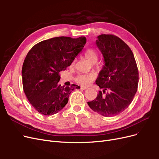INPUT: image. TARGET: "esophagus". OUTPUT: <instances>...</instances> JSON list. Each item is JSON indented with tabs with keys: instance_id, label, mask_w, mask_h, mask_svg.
I'll return each instance as SVG.
<instances>
[{
	"instance_id": "34e87169",
	"label": "esophagus",
	"mask_w": 159,
	"mask_h": 159,
	"mask_svg": "<svg viewBox=\"0 0 159 159\" xmlns=\"http://www.w3.org/2000/svg\"><path fill=\"white\" fill-rule=\"evenodd\" d=\"M81 89H83V90H85V89H87L88 88H86V87H83V86H81V87L80 88Z\"/></svg>"
}]
</instances>
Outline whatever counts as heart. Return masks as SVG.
<instances>
[{
    "mask_svg": "<svg viewBox=\"0 0 159 159\" xmlns=\"http://www.w3.org/2000/svg\"><path fill=\"white\" fill-rule=\"evenodd\" d=\"M84 56L86 59L92 64H95L98 60V54L97 52L94 49L89 48L85 51ZM75 64V60L71 61L70 64L71 67H73ZM95 75L93 74H80L75 78V82L83 86V87H86L88 86L92 81L95 80Z\"/></svg>",
    "mask_w": 159,
    "mask_h": 159,
    "instance_id": "obj_1",
    "label": "heart"
}]
</instances>
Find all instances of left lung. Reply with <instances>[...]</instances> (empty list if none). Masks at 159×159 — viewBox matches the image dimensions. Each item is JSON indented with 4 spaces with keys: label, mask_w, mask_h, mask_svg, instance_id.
Instances as JSON below:
<instances>
[{
    "label": "left lung",
    "mask_w": 159,
    "mask_h": 159,
    "mask_svg": "<svg viewBox=\"0 0 159 159\" xmlns=\"http://www.w3.org/2000/svg\"><path fill=\"white\" fill-rule=\"evenodd\" d=\"M96 45L102 53L105 65L95 83L103 90L88 104L104 117L115 116L129 107L137 91L136 61L128 45L115 35L98 36Z\"/></svg>",
    "instance_id": "1"
}]
</instances>
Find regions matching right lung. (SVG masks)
<instances>
[{
    "label": "right lung",
    "mask_w": 159,
    "mask_h": 159,
    "mask_svg": "<svg viewBox=\"0 0 159 159\" xmlns=\"http://www.w3.org/2000/svg\"><path fill=\"white\" fill-rule=\"evenodd\" d=\"M85 43V36L55 37L38 43L28 52L22 69V85L27 99L38 112L54 115L68 103L74 89L72 86L78 85L61 86L59 73L70 66Z\"/></svg>",
    "instance_id": "add662e5"
}]
</instances>
